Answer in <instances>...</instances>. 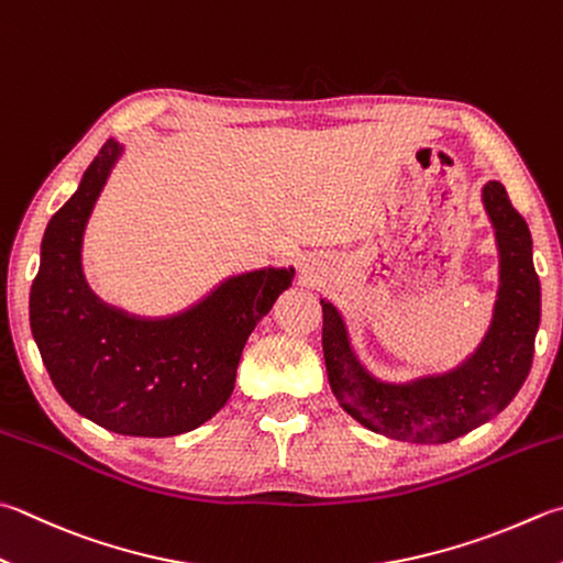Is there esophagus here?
<instances>
[{
    "instance_id": "1",
    "label": "esophagus",
    "mask_w": 563,
    "mask_h": 563,
    "mask_svg": "<svg viewBox=\"0 0 563 563\" xmlns=\"http://www.w3.org/2000/svg\"><path fill=\"white\" fill-rule=\"evenodd\" d=\"M318 279H321V262L316 257H303L299 262V282L303 286H313Z\"/></svg>"
}]
</instances>
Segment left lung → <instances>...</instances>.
<instances>
[{"mask_svg": "<svg viewBox=\"0 0 563 563\" xmlns=\"http://www.w3.org/2000/svg\"><path fill=\"white\" fill-rule=\"evenodd\" d=\"M483 206L500 252V289L478 350L451 373L385 382L360 363L341 311L323 306V357L341 407L369 431L411 443H449L500 413L525 385L542 316L532 235L500 181L483 186Z\"/></svg>", "mask_w": 563, "mask_h": 563, "instance_id": "8db88e82", "label": "left lung"}]
</instances>
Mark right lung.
<instances>
[{
  "label": "right lung",
  "mask_w": 563,
  "mask_h": 563,
  "mask_svg": "<svg viewBox=\"0 0 563 563\" xmlns=\"http://www.w3.org/2000/svg\"><path fill=\"white\" fill-rule=\"evenodd\" d=\"M120 154V142H104L48 222L29 296L31 333L58 395L85 419L122 437H178L225 407L242 347L291 286L294 269L238 274L168 318L130 316L100 301L82 277L80 247Z\"/></svg>",
  "instance_id": "right-lung-1"
}]
</instances>
